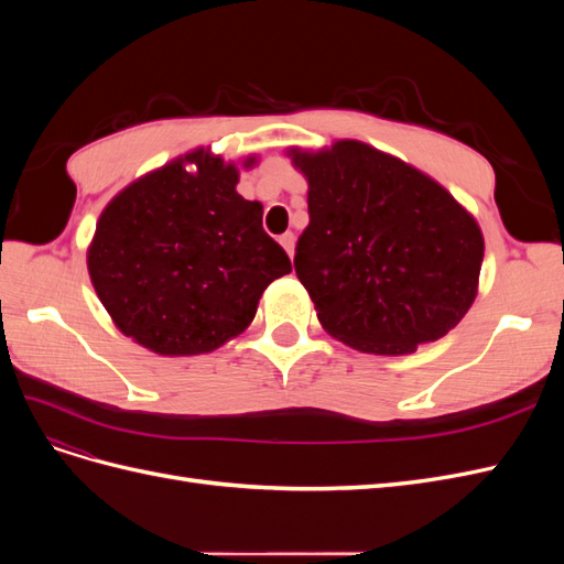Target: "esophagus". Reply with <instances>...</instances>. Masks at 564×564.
<instances>
[{
  "instance_id": "1",
  "label": "esophagus",
  "mask_w": 564,
  "mask_h": 564,
  "mask_svg": "<svg viewBox=\"0 0 564 564\" xmlns=\"http://www.w3.org/2000/svg\"><path fill=\"white\" fill-rule=\"evenodd\" d=\"M280 245H282L284 251L289 253V259H292V256H294V245H296L294 232H284V235L280 237Z\"/></svg>"
}]
</instances>
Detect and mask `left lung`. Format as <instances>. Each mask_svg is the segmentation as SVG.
Wrapping results in <instances>:
<instances>
[{"label": "left lung", "instance_id": "left-lung-1", "mask_svg": "<svg viewBox=\"0 0 564 564\" xmlns=\"http://www.w3.org/2000/svg\"><path fill=\"white\" fill-rule=\"evenodd\" d=\"M286 155L308 181L294 268L324 332L360 352L406 355L464 319L485 237L449 191L362 141Z\"/></svg>", "mask_w": 564, "mask_h": 564}]
</instances>
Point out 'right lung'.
<instances>
[{
  "label": "right lung",
  "mask_w": 564,
  "mask_h": 564,
  "mask_svg": "<svg viewBox=\"0 0 564 564\" xmlns=\"http://www.w3.org/2000/svg\"><path fill=\"white\" fill-rule=\"evenodd\" d=\"M256 155L242 166L251 169ZM195 165V170H187ZM240 169L197 148L129 183L100 214L89 278L115 327L166 357L240 336L292 261L263 230V204L235 191Z\"/></svg>",
  "instance_id": "obj_1"
}]
</instances>
